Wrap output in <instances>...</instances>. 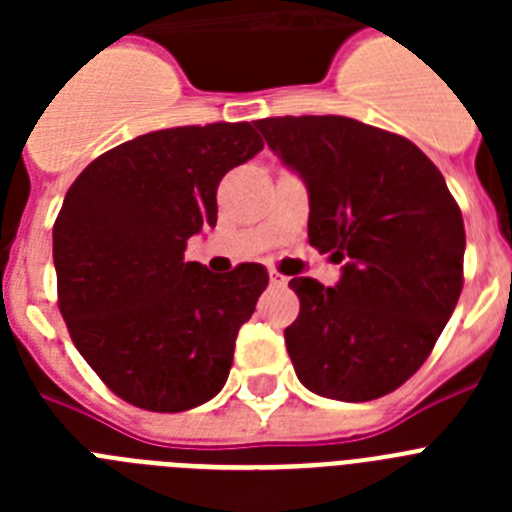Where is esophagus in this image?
I'll list each match as a JSON object with an SVG mask.
<instances>
[{
  "label": "esophagus",
  "mask_w": 512,
  "mask_h": 512,
  "mask_svg": "<svg viewBox=\"0 0 512 512\" xmlns=\"http://www.w3.org/2000/svg\"><path fill=\"white\" fill-rule=\"evenodd\" d=\"M269 282L274 284V287H287L289 279L284 277V274H279V271H269Z\"/></svg>",
  "instance_id": "1"
}]
</instances>
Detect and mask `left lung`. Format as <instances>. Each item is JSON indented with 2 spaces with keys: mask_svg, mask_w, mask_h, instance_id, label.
Wrapping results in <instances>:
<instances>
[{
  "mask_svg": "<svg viewBox=\"0 0 512 512\" xmlns=\"http://www.w3.org/2000/svg\"><path fill=\"white\" fill-rule=\"evenodd\" d=\"M310 194L307 241L343 264L341 282L295 277L287 330L297 379L315 395H390L436 346L464 287V220L415 143L341 115L253 122Z\"/></svg>",
  "mask_w": 512,
  "mask_h": 512,
  "instance_id": "8db88e82",
  "label": "left lung"
}]
</instances>
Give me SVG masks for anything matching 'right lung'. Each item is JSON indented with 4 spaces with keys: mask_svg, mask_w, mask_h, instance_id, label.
<instances>
[{
    "mask_svg": "<svg viewBox=\"0 0 512 512\" xmlns=\"http://www.w3.org/2000/svg\"><path fill=\"white\" fill-rule=\"evenodd\" d=\"M264 148L251 122L156 130L94 158L53 225L58 307L79 354L135 408L182 413L223 390L238 330L269 284L184 261L217 223V184Z\"/></svg>",
    "mask_w": 512,
    "mask_h": 512,
    "instance_id": "obj_1",
    "label": "right lung"
}]
</instances>
